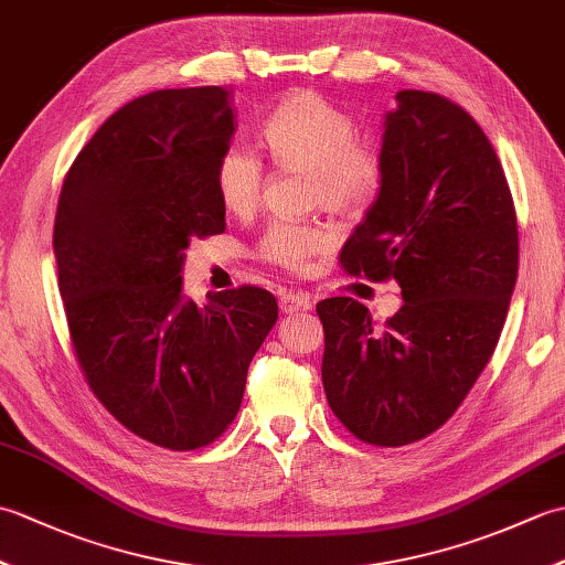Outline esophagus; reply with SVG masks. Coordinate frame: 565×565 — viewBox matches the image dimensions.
<instances>
[{
    "label": "esophagus",
    "instance_id": "1",
    "mask_svg": "<svg viewBox=\"0 0 565 565\" xmlns=\"http://www.w3.org/2000/svg\"><path fill=\"white\" fill-rule=\"evenodd\" d=\"M310 306H313V301H310V296H306V294L284 291L279 296V308H281V313H286V316L298 313V310H310Z\"/></svg>",
    "mask_w": 565,
    "mask_h": 565
}]
</instances>
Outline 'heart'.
<instances>
[{
  "instance_id": "b5f03b06",
  "label": "heart",
  "mask_w": 565,
  "mask_h": 565,
  "mask_svg": "<svg viewBox=\"0 0 565 565\" xmlns=\"http://www.w3.org/2000/svg\"><path fill=\"white\" fill-rule=\"evenodd\" d=\"M262 140L281 170L310 172L313 194L332 211H356L379 194L383 184L381 154L356 140L352 116L322 94L291 92L264 118ZM264 186L259 154L247 146H231L215 167L218 199L235 215L257 209ZM330 245L322 227L274 221L259 239V257L276 267L301 269Z\"/></svg>"
}]
</instances>
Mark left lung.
Returning <instances> with one entry per match:
<instances>
[{"mask_svg": "<svg viewBox=\"0 0 565 565\" xmlns=\"http://www.w3.org/2000/svg\"><path fill=\"white\" fill-rule=\"evenodd\" d=\"M383 184L342 247L350 274L395 279L386 326L326 298L322 386L340 423L379 447L439 429L490 362L518 281V215L490 140L461 106L401 89L383 116Z\"/></svg>", "mask_w": 565, "mask_h": 565, "instance_id": "1", "label": "left lung"}]
</instances>
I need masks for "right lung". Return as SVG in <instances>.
<instances>
[{
    "label": "right lung",
    "instance_id": "right-lung-1",
    "mask_svg": "<svg viewBox=\"0 0 565 565\" xmlns=\"http://www.w3.org/2000/svg\"><path fill=\"white\" fill-rule=\"evenodd\" d=\"M223 87L160 89L121 106L72 162L53 252L70 338L118 423L186 451L223 435L279 318L255 286L184 296L191 237L225 231L215 167L235 136Z\"/></svg>",
    "mask_w": 565,
    "mask_h": 565
}]
</instances>
